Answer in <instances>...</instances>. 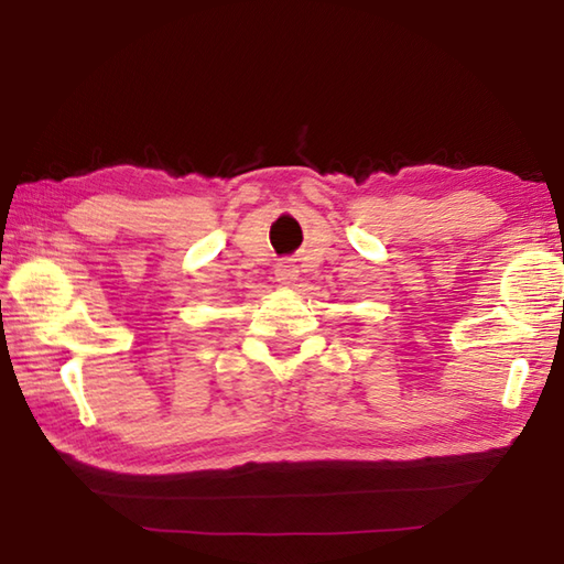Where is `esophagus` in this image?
<instances>
[{
  "label": "esophagus",
  "instance_id": "obj_1",
  "mask_svg": "<svg viewBox=\"0 0 564 564\" xmlns=\"http://www.w3.org/2000/svg\"><path fill=\"white\" fill-rule=\"evenodd\" d=\"M296 274H299V270L292 265L290 260H282L278 268H274V278H278V282L280 284H284V286H290V284H294V280H296Z\"/></svg>",
  "mask_w": 564,
  "mask_h": 564
}]
</instances>
